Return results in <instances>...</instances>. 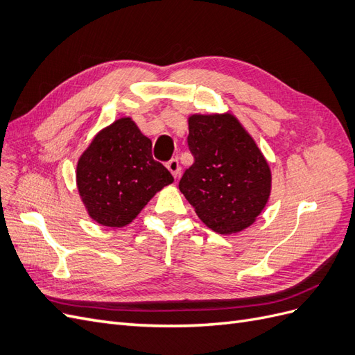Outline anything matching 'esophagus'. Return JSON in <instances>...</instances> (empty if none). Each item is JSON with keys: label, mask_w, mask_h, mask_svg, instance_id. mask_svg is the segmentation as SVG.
Segmentation results:
<instances>
[{"label": "esophagus", "mask_w": 355, "mask_h": 355, "mask_svg": "<svg viewBox=\"0 0 355 355\" xmlns=\"http://www.w3.org/2000/svg\"><path fill=\"white\" fill-rule=\"evenodd\" d=\"M167 168L170 170V173L176 178L179 175V171H180V166H179L178 158H171L170 161H167Z\"/></svg>", "instance_id": "1"}]
</instances>
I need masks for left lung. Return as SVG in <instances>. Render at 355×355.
<instances>
[{
    "mask_svg": "<svg viewBox=\"0 0 355 355\" xmlns=\"http://www.w3.org/2000/svg\"><path fill=\"white\" fill-rule=\"evenodd\" d=\"M188 123L194 163L179 180L180 192L214 232L250 227L271 192L265 157L231 114L192 115Z\"/></svg>",
    "mask_w": 355,
    "mask_h": 355,
    "instance_id": "obj_1",
    "label": "left lung"
}]
</instances>
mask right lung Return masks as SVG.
Segmentation results:
<instances>
[{
  "label": "right lung",
  "instance_id": "add662e5",
  "mask_svg": "<svg viewBox=\"0 0 355 355\" xmlns=\"http://www.w3.org/2000/svg\"><path fill=\"white\" fill-rule=\"evenodd\" d=\"M173 182L153 157V142L130 118L96 135L77 166V185L87 211L105 227L130 223L157 191Z\"/></svg>",
  "mask_w": 355,
  "mask_h": 355
}]
</instances>
